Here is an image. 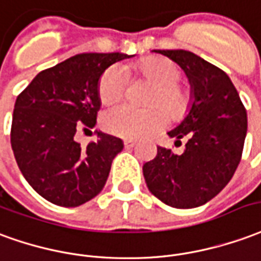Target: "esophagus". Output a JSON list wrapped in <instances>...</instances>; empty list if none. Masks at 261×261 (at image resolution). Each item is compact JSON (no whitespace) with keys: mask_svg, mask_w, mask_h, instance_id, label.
<instances>
[{"mask_svg":"<svg viewBox=\"0 0 261 261\" xmlns=\"http://www.w3.org/2000/svg\"><path fill=\"white\" fill-rule=\"evenodd\" d=\"M135 143H136V142H135V140H132V139H125V140H123V145H125V147H126V149H130V147H134Z\"/></svg>","mask_w":261,"mask_h":261,"instance_id":"34e87169","label":"esophagus"}]
</instances>
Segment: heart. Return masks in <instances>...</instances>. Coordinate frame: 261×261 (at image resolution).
<instances>
[{
    "label": "heart",
    "mask_w": 261,
    "mask_h": 261,
    "mask_svg": "<svg viewBox=\"0 0 261 261\" xmlns=\"http://www.w3.org/2000/svg\"><path fill=\"white\" fill-rule=\"evenodd\" d=\"M138 71L154 84L147 102L149 108L122 104L102 115L107 132L127 139H138L162 130L171 116H181L188 108V94L177 83L181 73L174 63L164 57H150L138 66ZM127 74L119 66H111L98 81V97L104 105L116 104L126 91ZM166 109L168 110L165 111Z\"/></svg>",
    "instance_id": "obj_1"
}]
</instances>
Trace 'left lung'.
Returning a JSON list of instances; mask_svg holds the SVG:
<instances>
[{
  "label": "left lung",
  "mask_w": 261,
  "mask_h": 261,
  "mask_svg": "<svg viewBox=\"0 0 261 261\" xmlns=\"http://www.w3.org/2000/svg\"><path fill=\"white\" fill-rule=\"evenodd\" d=\"M186 71L193 104L180 125L167 132L186 150L157 147L143 164L147 188L173 208H195L222 191L239 166L247 132L246 110L228 74L187 50H154Z\"/></svg>",
  "instance_id": "8db88e82"
}]
</instances>
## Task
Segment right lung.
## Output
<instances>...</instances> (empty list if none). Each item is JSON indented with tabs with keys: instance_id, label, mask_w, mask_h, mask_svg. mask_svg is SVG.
<instances>
[{
	"instance_id": "obj_1",
	"label": "right lung",
	"mask_w": 261,
	"mask_h": 261,
	"mask_svg": "<svg viewBox=\"0 0 261 261\" xmlns=\"http://www.w3.org/2000/svg\"><path fill=\"white\" fill-rule=\"evenodd\" d=\"M123 53H81L40 71L18 95L11 146L33 190L59 206H79L101 193L121 139L97 132L86 147L79 130L92 129L101 107L98 81Z\"/></svg>"
}]
</instances>
